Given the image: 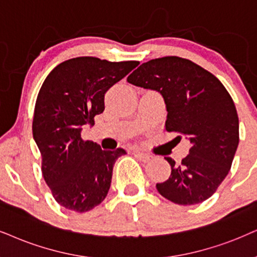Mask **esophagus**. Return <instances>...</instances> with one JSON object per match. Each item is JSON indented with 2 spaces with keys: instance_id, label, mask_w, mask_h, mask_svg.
I'll return each instance as SVG.
<instances>
[{
  "instance_id": "34e87169",
  "label": "esophagus",
  "mask_w": 257,
  "mask_h": 257,
  "mask_svg": "<svg viewBox=\"0 0 257 257\" xmlns=\"http://www.w3.org/2000/svg\"><path fill=\"white\" fill-rule=\"evenodd\" d=\"M135 157H138L140 160L144 162H148L152 160V155L146 154V153H142V152H135Z\"/></svg>"
}]
</instances>
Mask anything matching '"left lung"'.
<instances>
[{
    "label": "left lung",
    "instance_id": "obj_1",
    "mask_svg": "<svg viewBox=\"0 0 257 257\" xmlns=\"http://www.w3.org/2000/svg\"><path fill=\"white\" fill-rule=\"evenodd\" d=\"M126 80L158 91L166 104V131L191 144L181 164L165 158L172 172L157 184L159 193L179 205L206 200L228 175L238 146V116L231 96L218 78L179 57L149 60Z\"/></svg>",
    "mask_w": 257,
    "mask_h": 257
}]
</instances>
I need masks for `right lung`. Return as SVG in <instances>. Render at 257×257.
Wrapping results in <instances>:
<instances>
[{"label": "right lung", "mask_w": 257, "mask_h": 257, "mask_svg": "<svg viewBox=\"0 0 257 257\" xmlns=\"http://www.w3.org/2000/svg\"><path fill=\"white\" fill-rule=\"evenodd\" d=\"M139 61L78 57L58 65L42 84L35 103L33 138L41 153V171L54 199L65 209L86 212L109 192L123 148L103 151L84 141V125L104 111V95Z\"/></svg>", "instance_id": "1"}]
</instances>
